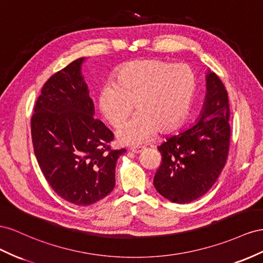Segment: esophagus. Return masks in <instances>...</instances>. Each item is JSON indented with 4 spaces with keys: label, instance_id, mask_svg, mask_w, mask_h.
<instances>
[{
    "label": "esophagus",
    "instance_id": "1",
    "mask_svg": "<svg viewBox=\"0 0 263 263\" xmlns=\"http://www.w3.org/2000/svg\"><path fill=\"white\" fill-rule=\"evenodd\" d=\"M143 146H137V147H132L130 151L132 152V153H136V154H139V153H141L142 151H143Z\"/></svg>",
    "mask_w": 263,
    "mask_h": 263
}]
</instances>
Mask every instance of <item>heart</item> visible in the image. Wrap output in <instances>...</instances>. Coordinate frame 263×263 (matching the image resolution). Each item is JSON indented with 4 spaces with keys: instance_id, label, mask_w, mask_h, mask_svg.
I'll return each instance as SVG.
<instances>
[{
    "instance_id": "b5f03b06",
    "label": "heart",
    "mask_w": 263,
    "mask_h": 263,
    "mask_svg": "<svg viewBox=\"0 0 263 263\" xmlns=\"http://www.w3.org/2000/svg\"><path fill=\"white\" fill-rule=\"evenodd\" d=\"M197 86L196 73L187 64L139 59L120 67L114 82L98 95V108L114 127L121 126L134 109L137 114L117 132L123 145H140L159 129H174L189 112Z\"/></svg>"
}]
</instances>
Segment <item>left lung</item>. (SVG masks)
<instances>
[{"label": "left lung", "instance_id": "8db88e82", "mask_svg": "<svg viewBox=\"0 0 263 263\" xmlns=\"http://www.w3.org/2000/svg\"><path fill=\"white\" fill-rule=\"evenodd\" d=\"M206 97L198 121L166 139L157 149L162 164L154 186L163 197L186 204L212 189L226 164L229 142L228 93L215 72L206 74Z\"/></svg>", "mask_w": 263, "mask_h": 263}]
</instances>
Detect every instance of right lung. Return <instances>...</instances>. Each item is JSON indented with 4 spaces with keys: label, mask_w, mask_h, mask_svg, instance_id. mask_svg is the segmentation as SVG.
<instances>
[{
    "label": "right lung",
    "mask_w": 263,
    "mask_h": 263,
    "mask_svg": "<svg viewBox=\"0 0 263 263\" xmlns=\"http://www.w3.org/2000/svg\"><path fill=\"white\" fill-rule=\"evenodd\" d=\"M78 58L45 82L31 119L34 153L51 189L65 200L88 206L115 189L114 133L95 119V106Z\"/></svg>",
    "instance_id": "obj_1"
}]
</instances>
